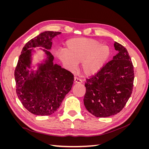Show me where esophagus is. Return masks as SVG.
<instances>
[{
  "label": "esophagus",
  "instance_id": "obj_1",
  "mask_svg": "<svg viewBox=\"0 0 149 149\" xmlns=\"http://www.w3.org/2000/svg\"><path fill=\"white\" fill-rule=\"evenodd\" d=\"M74 81L75 83H77V84H81L82 83V81L80 79L76 78V77H74Z\"/></svg>",
  "mask_w": 149,
  "mask_h": 149
}]
</instances>
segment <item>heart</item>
<instances>
[{"label": "heart", "mask_w": 149, "mask_h": 149, "mask_svg": "<svg viewBox=\"0 0 149 149\" xmlns=\"http://www.w3.org/2000/svg\"><path fill=\"white\" fill-rule=\"evenodd\" d=\"M66 48H58L55 55L65 68L76 70L80 62V70L86 76L96 74L104 65L109 56V48L96 40L84 37L67 40Z\"/></svg>", "instance_id": "1"}]
</instances>
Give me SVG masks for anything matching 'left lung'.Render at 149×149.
I'll return each instance as SVG.
<instances>
[{
	"label": "left lung",
	"mask_w": 149,
	"mask_h": 149,
	"mask_svg": "<svg viewBox=\"0 0 149 149\" xmlns=\"http://www.w3.org/2000/svg\"><path fill=\"white\" fill-rule=\"evenodd\" d=\"M118 53L94 76L86 79L84 104L97 118L114 116L123 110L134 86V66L124 46L115 42Z\"/></svg>",
	"instance_id": "left-lung-1"
}]
</instances>
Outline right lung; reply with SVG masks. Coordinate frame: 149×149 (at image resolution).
<instances>
[{"mask_svg": "<svg viewBox=\"0 0 149 149\" xmlns=\"http://www.w3.org/2000/svg\"><path fill=\"white\" fill-rule=\"evenodd\" d=\"M59 31H47L31 39L22 48L14 76L16 93L22 105L31 114L38 116L53 114L60 107L74 81V75L58 65L53 64L54 57L44 50L47 60L41 64L36 74L29 73L31 47L41 46L52 48V39L60 35Z\"/></svg>", "mask_w": 149, "mask_h": 149, "instance_id": "right-lung-1", "label": "right lung"}]
</instances>
